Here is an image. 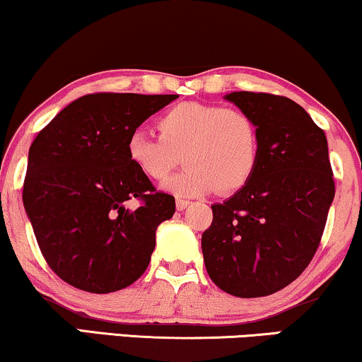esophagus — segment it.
I'll list each match as a JSON object with an SVG mask.
<instances>
[{"mask_svg":"<svg viewBox=\"0 0 362 362\" xmlns=\"http://www.w3.org/2000/svg\"><path fill=\"white\" fill-rule=\"evenodd\" d=\"M189 205H190L189 200L180 199V197H177V200H175V207H177V210H185L187 207H189Z\"/></svg>","mask_w":362,"mask_h":362,"instance_id":"obj_1","label":"esophagus"}]
</instances>
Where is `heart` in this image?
<instances>
[{
    "mask_svg": "<svg viewBox=\"0 0 362 362\" xmlns=\"http://www.w3.org/2000/svg\"><path fill=\"white\" fill-rule=\"evenodd\" d=\"M157 128L160 136L140 128L132 132L127 158L144 177L162 180L175 167L177 152H182L187 167L162 185L170 194H232L252 178L259 165V128L239 108L184 102L165 110Z\"/></svg>",
    "mask_w": 362,
    "mask_h": 362,
    "instance_id": "heart-1",
    "label": "heart"
}]
</instances>
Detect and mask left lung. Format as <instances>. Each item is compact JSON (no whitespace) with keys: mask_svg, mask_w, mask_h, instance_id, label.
Returning a JSON list of instances; mask_svg holds the SVG:
<instances>
[{"mask_svg":"<svg viewBox=\"0 0 362 362\" xmlns=\"http://www.w3.org/2000/svg\"><path fill=\"white\" fill-rule=\"evenodd\" d=\"M226 100L252 117L260 157L252 178L212 205L204 262L227 294L264 297L296 281L321 242L336 192L327 139L291 98L234 91Z\"/></svg>","mask_w":362,"mask_h":362,"instance_id":"obj_1","label":"left lung"}]
</instances>
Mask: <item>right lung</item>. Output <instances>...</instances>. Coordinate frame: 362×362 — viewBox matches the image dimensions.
Listing matches in <instances>:
<instances>
[{
  "instance_id": "right-lung-1",
  "label": "right lung",
  "mask_w": 362,
  "mask_h": 362,
  "mask_svg": "<svg viewBox=\"0 0 362 362\" xmlns=\"http://www.w3.org/2000/svg\"><path fill=\"white\" fill-rule=\"evenodd\" d=\"M178 95L91 93L65 107L30 147L23 204L47 264L76 289L108 294L134 284L175 199L127 158V139ZM136 198L135 211L126 207Z\"/></svg>"
}]
</instances>
